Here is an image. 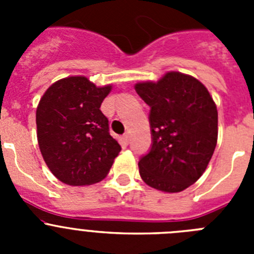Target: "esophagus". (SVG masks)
I'll use <instances>...</instances> for the list:
<instances>
[{"instance_id": "1", "label": "esophagus", "mask_w": 254, "mask_h": 254, "mask_svg": "<svg viewBox=\"0 0 254 254\" xmlns=\"http://www.w3.org/2000/svg\"><path fill=\"white\" fill-rule=\"evenodd\" d=\"M121 141H122L123 145H126V146H127V145L129 143V134L128 133L123 134L122 137H121Z\"/></svg>"}]
</instances>
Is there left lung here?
Wrapping results in <instances>:
<instances>
[{
    "mask_svg": "<svg viewBox=\"0 0 254 254\" xmlns=\"http://www.w3.org/2000/svg\"><path fill=\"white\" fill-rule=\"evenodd\" d=\"M134 89L150 107L152 145L140 159L142 181L176 193L199 179L217 142V109L208 90L193 76L170 71L159 81Z\"/></svg>",
    "mask_w": 254,
    "mask_h": 254,
    "instance_id": "1",
    "label": "left lung"
}]
</instances>
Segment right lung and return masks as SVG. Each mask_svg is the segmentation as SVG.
Returning a JSON list of instances; mask_svg holds the SVG:
<instances>
[{
	"label": "right lung",
	"mask_w": 254,
	"mask_h": 254,
	"mask_svg": "<svg viewBox=\"0 0 254 254\" xmlns=\"http://www.w3.org/2000/svg\"><path fill=\"white\" fill-rule=\"evenodd\" d=\"M112 85L96 86L85 76L61 78L37 108V137L52 174L64 185L89 186L107 177L120 143L100 111Z\"/></svg>",
	"instance_id": "obj_1"
}]
</instances>
